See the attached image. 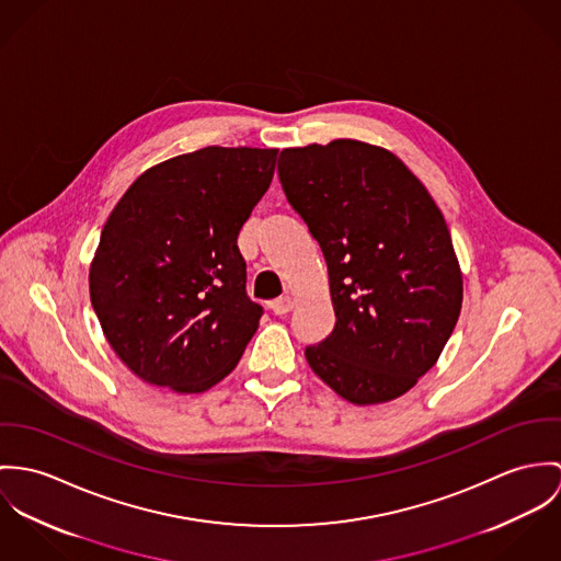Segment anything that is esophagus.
Listing matches in <instances>:
<instances>
[{
	"instance_id": "obj_1",
	"label": "esophagus",
	"mask_w": 561,
	"mask_h": 561,
	"mask_svg": "<svg viewBox=\"0 0 561 561\" xmlns=\"http://www.w3.org/2000/svg\"><path fill=\"white\" fill-rule=\"evenodd\" d=\"M268 308H271V311H273L275 316H284V313H288V311L293 310V299H290V297H279V299L271 301Z\"/></svg>"
}]
</instances>
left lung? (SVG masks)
I'll return each mask as SVG.
<instances>
[{
	"mask_svg": "<svg viewBox=\"0 0 561 561\" xmlns=\"http://www.w3.org/2000/svg\"><path fill=\"white\" fill-rule=\"evenodd\" d=\"M290 206L320 245L335 327L306 359L344 400L407 393L443 353L462 308V273L443 213L389 150L359 139L284 148Z\"/></svg>",
	"mask_w": 561,
	"mask_h": 561,
	"instance_id": "1",
	"label": "left lung"
}]
</instances>
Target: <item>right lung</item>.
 <instances>
[{
	"instance_id": "add662e5",
	"label": "right lung",
	"mask_w": 561,
	"mask_h": 561,
	"mask_svg": "<svg viewBox=\"0 0 561 561\" xmlns=\"http://www.w3.org/2000/svg\"><path fill=\"white\" fill-rule=\"evenodd\" d=\"M277 148L206 146L146 170L114 206L90 264L101 329L141 380L202 393L232 373L262 308L237 239Z\"/></svg>"
}]
</instances>
